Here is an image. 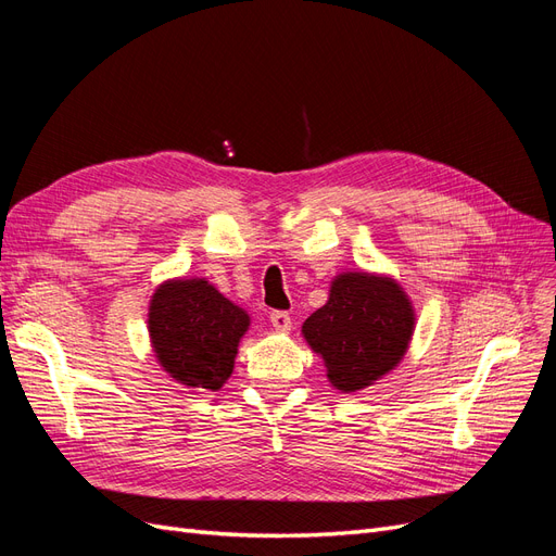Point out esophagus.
Wrapping results in <instances>:
<instances>
[{
    "instance_id": "obj_1",
    "label": "esophagus",
    "mask_w": 556,
    "mask_h": 556,
    "mask_svg": "<svg viewBox=\"0 0 556 556\" xmlns=\"http://www.w3.org/2000/svg\"><path fill=\"white\" fill-rule=\"evenodd\" d=\"M271 325H274L276 331H290L292 329V317H290V313L276 311V313H271Z\"/></svg>"
}]
</instances>
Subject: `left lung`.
Instances as JSON below:
<instances>
[{"label":"left lung","mask_w":556,"mask_h":556,"mask_svg":"<svg viewBox=\"0 0 556 556\" xmlns=\"http://www.w3.org/2000/svg\"><path fill=\"white\" fill-rule=\"evenodd\" d=\"M415 331L413 301L384 274L333 276L329 299L301 327L323 357L333 390L355 394L384 378L406 357Z\"/></svg>","instance_id":"obj_1"}]
</instances>
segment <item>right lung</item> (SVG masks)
Instances as JSON below:
<instances>
[{
    "label": "right lung",
    "mask_w": 556,
    "mask_h": 556,
    "mask_svg": "<svg viewBox=\"0 0 556 556\" xmlns=\"http://www.w3.org/2000/svg\"><path fill=\"white\" fill-rule=\"evenodd\" d=\"M248 327V311L206 278H169L150 296V348L162 371L190 390H220Z\"/></svg>",
    "instance_id": "obj_1"
}]
</instances>
